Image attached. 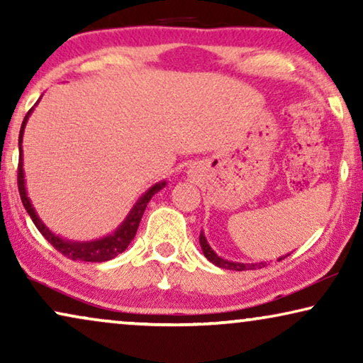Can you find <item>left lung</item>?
Wrapping results in <instances>:
<instances>
[{"mask_svg":"<svg viewBox=\"0 0 363 363\" xmlns=\"http://www.w3.org/2000/svg\"><path fill=\"white\" fill-rule=\"evenodd\" d=\"M200 245H201V250H203V255H205L208 259H210L213 264L223 267V269H231V271H247V269H259V267H264L266 262H259V264H242V262H231V261H226V259H221L220 256L216 255L215 251L211 250L210 245L206 242V238L203 236V233L200 235ZM286 257V256H284ZM284 257H281V259H284ZM279 259V261H281Z\"/></svg>","mask_w":363,"mask_h":363,"instance_id":"obj_1","label":"left lung"}]
</instances>
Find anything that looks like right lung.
Here are the masks:
<instances>
[{
  "label": "right lung",
  "mask_w": 363,
  "mask_h": 363,
  "mask_svg": "<svg viewBox=\"0 0 363 363\" xmlns=\"http://www.w3.org/2000/svg\"><path fill=\"white\" fill-rule=\"evenodd\" d=\"M33 111V108H31ZM29 111L24 117L21 130H19V163H18V190H19V196H21L23 206L26 208L28 215L31 216V220L39 233L46 238V240L51 242V245L56 247V250L64 255L69 259L72 261H87V262H102V261H108L112 257H116L127 250V246L130 245V241L135 236V233L138 230V225H140V220L143 216V211L148 205V201L152 200V196L155 195L157 191H160L163 186H165V182L157 183L153 185L150 190H148L145 195H143L140 200L137 201V205L133 206V210L130 211V215L127 216V220L118 226V230L113 233V235L102 238L99 241H91V242H72V241H66L61 240V238L52 235L51 231L44 226V223L39 220L36 211L29 201V198L26 195V188H24V173H23V150H21V142H23V132H24V125H26V121L29 117Z\"/></svg>",
  "instance_id": "right-lung-1"
}]
</instances>
